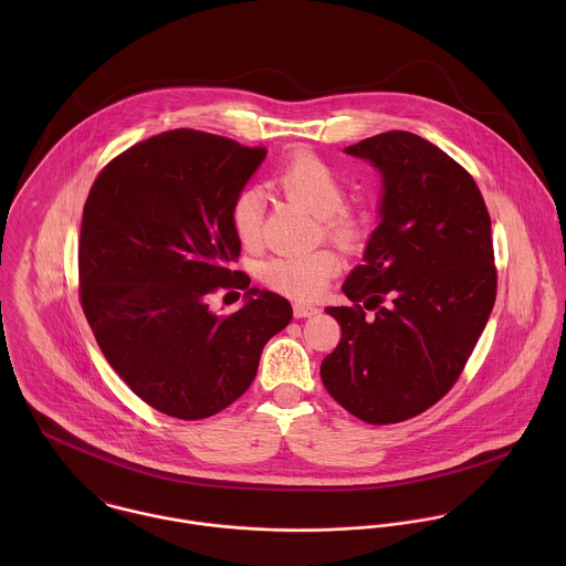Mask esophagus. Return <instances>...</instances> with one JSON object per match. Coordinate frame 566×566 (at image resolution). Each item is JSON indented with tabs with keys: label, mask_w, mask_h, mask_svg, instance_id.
<instances>
[{
	"label": "esophagus",
	"mask_w": 566,
	"mask_h": 566,
	"mask_svg": "<svg viewBox=\"0 0 566 566\" xmlns=\"http://www.w3.org/2000/svg\"><path fill=\"white\" fill-rule=\"evenodd\" d=\"M321 314V310L316 305H305V303H294V316L296 318H312Z\"/></svg>",
	"instance_id": "obj_1"
}]
</instances>
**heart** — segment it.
Returning <instances> with one entry per match:
<instances>
[{"instance_id": "obj_1", "label": "heart", "mask_w": 566, "mask_h": 566, "mask_svg": "<svg viewBox=\"0 0 566 566\" xmlns=\"http://www.w3.org/2000/svg\"><path fill=\"white\" fill-rule=\"evenodd\" d=\"M276 185L283 193L301 202L323 222L324 233L337 243L353 245L361 235V224L355 216L342 209V178L323 159L301 153L294 155L276 174ZM263 216V196L256 189H245L231 211V222L243 245L259 242ZM339 270V261L331 250L307 254H274L261 263V279L276 292L294 298H314L323 294L328 279Z\"/></svg>"}]
</instances>
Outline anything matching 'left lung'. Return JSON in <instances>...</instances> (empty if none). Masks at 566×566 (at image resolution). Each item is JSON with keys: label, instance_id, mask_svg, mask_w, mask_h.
I'll list each match as a JSON object with an SVG mask.
<instances>
[{"label": "left lung", "instance_id": "left-lung-1", "mask_svg": "<svg viewBox=\"0 0 566 566\" xmlns=\"http://www.w3.org/2000/svg\"><path fill=\"white\" fill-rule=\"evenodd\" d=\"M344 153L381 174L379 224L342 285L353 307L324 310L342 339L321 377L353 416L390 424L440 401L484 331L496 296L490 216L471 174L418 135L392 130Z\"/></svg>", "mask_w": 566, "mask_h": 566}]
</instances>
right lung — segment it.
Wrapping results in <instances>:
<instances>
[{
  "label": "right lung",
  "instance_id": "right-lung-1",
  "mask_svg": "<svg viewBox=\"0 0 566 566\" xmlns=\"http://www.w3.org/2000/svg\"><path fill=\"white\" fill-rule=\"evenodd\" d=\"M263 148L169 130L108 163L82 211L84 316L126 386L167 416L200 420L238 401L265 342L292 321L287 298L231 272L242 242L231 211ZM245 289L218 317L206 298Z\"/></svg>",
  "mask_w": 566,
  "mask_h": 566
}]
</instances>
